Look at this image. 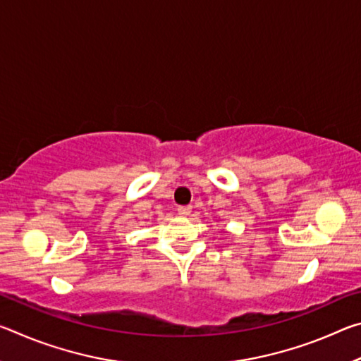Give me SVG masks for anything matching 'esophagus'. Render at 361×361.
<instances>
[{
  "mask_svg": "<svg viewBox=\"0 0 361 361\" xmlns=\"http://www.w3.org/2000/svg\"><path fill=\"white\" fill-rule=\"evenodd\" d=\"M191 212H192V207L191 205H181V207H178V215H181V216L191 215Z\"/></svg>",
  "mask_w": 361,
  "mask_h": 361,
  "instance_id": "1",
  "label": "esophagus"
}]
</instances>
